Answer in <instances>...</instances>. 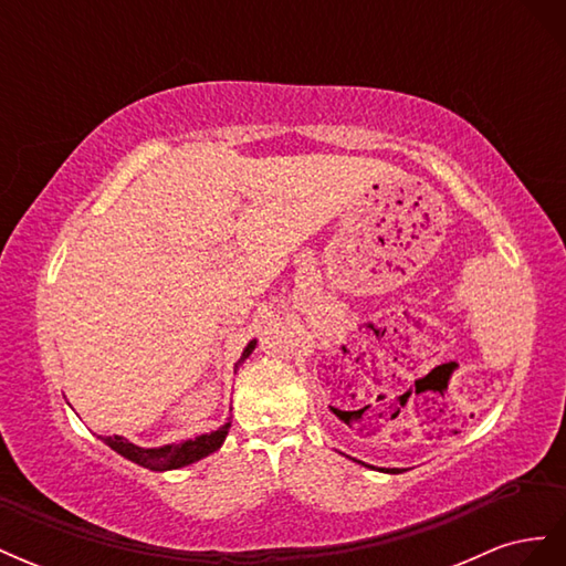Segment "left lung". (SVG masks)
<instances>
[{
  "mask_svg": "<svg viewBox=\"0 0 566 566\" xmlns=\"http://www.w3.org/2000/svg\"><path fill=\"white\" fill-rule=\"evenodd\" d=\"M387 472H391V474H399V470H397V468H394V470H387Z\"/></svg>",
  "mask_w": 566,
  "mask_h": 566,
  "instance_id": "8db88e82",
  "label": "left lung"
}]
</instances>
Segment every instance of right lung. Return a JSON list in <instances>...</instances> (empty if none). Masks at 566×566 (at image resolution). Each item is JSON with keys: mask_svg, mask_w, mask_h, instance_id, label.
I'll use <instances>...</instances> for the list:
<instances>
[{"mask_svg": "<svg viewBox=\"0 0 566 566\" xmlns=\"http://www.w3.org/2000/svg\"><path fill=\"white\" fill-rule=\"evenodd\" d=\"M254 345H256V339H252L250 345L245 347L241 361L235 364V368L241 366L245 358L252 354ZM229 427H231V422H224L219 427V430H214L210 434H200L196 439H188V441H181V443H167V447H160V449H142V447H136V443H132L123 437H117V434L98 437V439L104 441L106 447H111L113 451H117L119 455H125L127 460L136 462V465L156 470V472H165V470L186 468V465H191V462L214 453L221 447V443H224V439L229 434Z\"/></svg>", "mask_w": 566, "mask_h": 566, "instance_id": "obj_1", "label": "right lung"}]
</instances>
